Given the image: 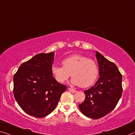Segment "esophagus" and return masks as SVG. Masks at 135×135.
<instances>
[{
	"label": "esophagus",
	"instance_id": "esophagus-1",
	"mask_svg": "<svg viewBox=\"0 0 135 135\" xmlns=\"http://www.w3.org/2000/svg\"><path fill=\"white\" fill-rule=\"evenodd\" d=\"M68 90H69L70 92H71V93H76V90H75V89H72V88H68Z\"/></svg>",
	"mask_w": 135,
	"mask_h": 135
}]
</instances>
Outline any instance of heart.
<instances>
[{
	"mask_svg": "<svg viewBox=\"0 0 135 135\" xmlns=\"http://www.w3.org/2000/svg\"><path fill=\"white\" fill-rule=\"evenodd\" d=\"M62 67L53 65L51 72L57 82L63 83L72 77L73 84L88 88L94 83L98 77L99 70L93 59L80 55H74L62 61Z\"/></svg>",
	"mask_w": 135,
	"mask_h": 135,
	"instance_id": "b5f03b06",
	"label": "heart"
}]
</instances>
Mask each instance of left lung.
<instances>
[{"label":"left lung","mask_w":135,"mask_h":135,"mask_svg":"<svg viewBox=\"0 0 135 135\" xmlns=\"http://www.w3.org/2000/svg\"><path fill=\"white\" fill-rule=\"evenodd\" d=\"M99 67L97 82L85 90V99L79 105L82 114L99 119L110 113L117 106L123 93L122 74L115 64L96 53Z\"/></svg>","instance_id":"obj_1"}]
</instances>
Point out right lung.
<instances>
[{
	"label": "right lung",
	"instance_id": "right-lung-1",
	"mask_svg": "<svg viewBox=\"0 0 135 135\" xmlns=\"http://www.w3.org/2000/svg\"><path fill=\"white\" fill-rule=\"evenodd\" d=\"M54 52L40 53L21 64L14 76V95L27 114L42 118L52 112L67 86L51 72Z\"/></svg>",
	"mask_w": 135,
	"mask_h": 135
}]
</instances>
